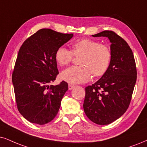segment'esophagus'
Returning a JSON list of instances; mask_svg holds the SVG:
<instances>
[{"mask_svg": "<svg viewBox=\"0 0 147 147\" xmlns=\"http://www.w3.org/2000/svg\"><path fill=\"white\" fill-rule=\"evenodd\" d=\"M75 87V85H72V84H68V90H71L72 89L74 88V87Z\"/></svg>", "mask_w": 147, "mask_h": 147, "instance_id": "obj_1", "label": "esophagus"}]
</instances>
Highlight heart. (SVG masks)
Listing matches in <instances>:
<instances>
[{
  "label": "heart",
  "instance_id": "b5f03b06",
  "mask_svg": "<svg viewBox=\"0 0 147 147\" xmlns=\"http://www.w3.org/2000/svg\"><path fill=\"white\" fill-rule=\"evenodd\" d=\"M73 55L81 56L79 66H70L62 71L60 77L63 81L73 84L88 81L92 75L100 77L107 71L111 61L110 48L106 45L89 38H83L72 44V51L64 46L57 48L55 59L60 66L67 65Z\"/></svg>",
  "mask_w": 147,
  "mask_h": 147
}]
</instances>
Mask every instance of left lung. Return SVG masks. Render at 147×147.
Returning a JSON list of instances; mask_svg holds the SVG:
<instances>
[{"label":"left lung","mask_w":147,"mask_h":147,"mask_svg":"<svg viewBox=\"0 0 147 147\" xmlns=\"http://www.w3.org/2000/svg\"><path fill=\"white\" fill-rule=\"evenodd\" d=\"M92 36L109 38L112 57L102 77L85 87L83 109L94 123L108 125L121 117L129 107L136 81V67L131 48L116 33L105 30Z\"/></svg>","instance_id":"1"}]
</instances>
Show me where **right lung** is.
I'll return each mask as SVG.
<instances>
[{"mask_svg":"<svg viewBox=\"0 0 147 147\" xmlns=\"http://www.w3.org/2000/svg\"><path fill=\"white\" fill-rule=\"evenodd\" d=\"M73 34L43 28L28 38L20 47L12 75L17 107L31 123L44 125L56 116L68 83L50 85L59 72L55 53Z\"/></svg>","mask_w":147,"mask_h":147,"instance_id":"1","label":"right lung"}]
</instances>
